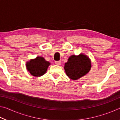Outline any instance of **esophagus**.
I'll return each instance as SVG.
<instances>
[{"mask_svg":"<svg viewBox=\"0 0 120 120\" xmlns=\"http://www.w3.org/2000/svg\"><path fill=\"white\" fill-rule=\"evenodd\" d=\"M55 63L56 65H60L61 64V61H56Z\"/></svg>","mask_w":120,"mask_h":120,"instance_id":"1","label":"esophagus"}]
</instances>
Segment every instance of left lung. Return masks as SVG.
I'll use <instances>...</instances> for the list:
<instances>
[{"instance_id": "left-lung-1", "label": "left lung", "mask_w": 120, "mask_h": 120, "mask_svg": "<svg viewBox=\"0 0 120 120\" xmlns=\"http://www.w3.org/2000/svg\"><path fill=\"white\" fill-rule=\"evenodd\" d=\"M91 62L86 56L81 54L78 56H71L65 63L64 70L68 77L72 80H77L89 72Z\"/></svg>"}]
</instances>
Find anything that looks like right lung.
<instances>
[{"mask_svg": "<svg viewBox=\"0 0 120 120\" xmlns=\"http://www.w3.org/2000/svg\"><path fill=\"white\" fill-rule=\"evenodd\" d=\"M50 64L49 62L46 61L43 58L38 56L35 59L27 62L26 68L32 75L40 77L46 72Z\"/></svg>", "mask_w": 120, "mask_h": 120, "instance_id": "obj_1", "label": "right lung"}]
</instances>
